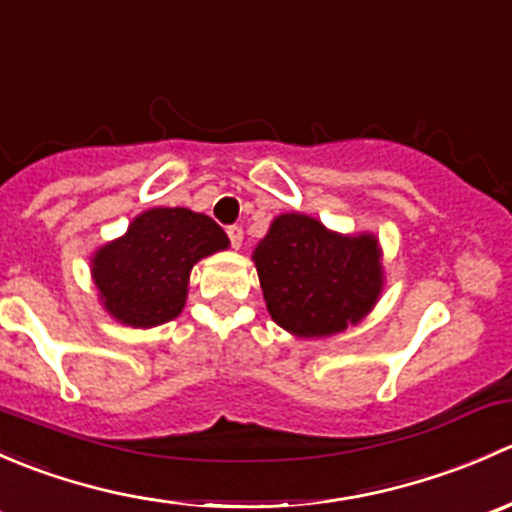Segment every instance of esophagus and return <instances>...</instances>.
Masks as SVG:
<instances>
[{"instance_id": "obj_1", "label": "esophagus", "mask_w": 512, "mask_h": 512, "mask_svg": "<svg viewBox=\"0 0 512 512\" xmlns=\"http://www.w3.org/2000/svg\"><path fill=\"white\" fill-rule=\"evenodd\" d=\"M225 232H227V237H230V245L237 250V247L242 245V227L240 225H227Z\"/></svg>"}]
</instances>
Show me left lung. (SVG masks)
Here are the masks:
<instances>
[{
    "label": "left lung",
    "instance_id": "1",
    "mask_svg": "<svg viewBox=\"0 0 512 512\" xmlns=\"http://www.w3.org/2000/svg\"><path fill=\"white\" fill-rule=\"evenodd\" d=\"M255 265L272 319L297 337L344 332L381 292L379 242L337 235L307 215H280Z\"/></svg>",
    "mask_w": 512,
    "mask_h": 512
}]
</instances>
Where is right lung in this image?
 Returning a JSON list of instances; mask_svg holds the SVG:
<instances>
[{
  "mask_svg": "<svg viewBox=\"0 0 512 512\" xmlns=\"http://www.w3.org/2000/svg\"><path fill=\"white\" fill-rule=\"evenodd\" d=\"M225 247L223 227L208 215L153 208L96 252L91 272L103 307L118 322L146 329L178 317L195 262Z\"/></svg>",
  "mask_w": 512,
  "mask_h": 512,
  "instance_id": "obj_1",
  "label": "right lung"
}]
</instances>
